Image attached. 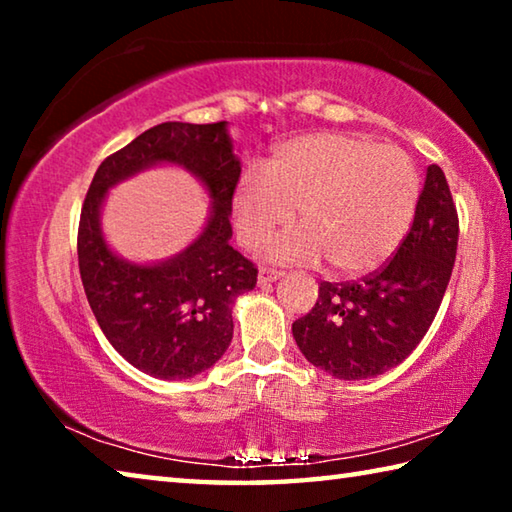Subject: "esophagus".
<instances>
[{
  "label": "esophagus",
  "instance_id": "obj_1",
  "mask_svg": "<svg viewBox=\"0 0 512 512\" xmlns=\"http://www.w3.org/2000/svg\"><path fill=\"white\" fill-rule=\"evenodd\" d=\"M280 277H282L280 271H273V268H259L257 284H259V287H264V284H271L275 280H280Z\"/></svg>",
  "mask_w": 512,
  "mask_h": 512
}]
</instances>
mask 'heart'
Here are the masks:
<instances>
[{"instance_id": "heart-1", "label": "heart", "mask_w": 512, "mask_h": 512, "mask_svg": "<svg viewBox=\"0 0 512 512\" xmlns=\"http://www.w3.org/2000/svg\"><path fill=\"white\" fill-rule=\"evenodd\" d=\"M418 198V173L400 149L318 133L280 144L262 173H246L232 194V216L241 244L257 248L298 210L302 230L282 237L268 257L282 264L327 259L336 273L359 277L395 255Z\"/></svg>"}]
</instances>
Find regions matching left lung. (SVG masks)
Returning a JSON list of instances; mask_svg holds the SVG:
<instances>
[{
	"mask_svg": "<svg viewBox=\"0 0 512 512\" xmlns=\"http://www.w3.org/2000/svg\"><path fill=\"white\" fill-rule=\"evenodd\" d=\"M458 246L447 178L429 164L409 235L381 271L361 282H323L307 316L293 323L305 359L336 379L391 370L418 348L443 302Z\"/></svg>",
	"mask_w": 512,
	"mask_h": 512,
	"instance_id": "8db88e82",
	"label": "left lung"
}]
</instances>
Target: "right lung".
<instances>
[{
    "label": "right lung",
    "instance_id": "obj_1",
    "mask_svg": "<svg viewBox=\"0 0 512 512\" xmlns=\"http://www.w3.org/2000/svg\"><path fill=\"white\" fill-rule=\"evenodd\" d=\"M180 166L204 185L211 210L199 237L160 263H131L100 228L107 192L153 166ZM241 160L228 121H167L101 162L79 223V268L101 332L131 366L158 379H189L219 361L232 341V305L253 291L257 268L230 246L232 194Z\"/></svg>",
    "mask_w": 512,
    "mask_h": 512
}]
</instances>
